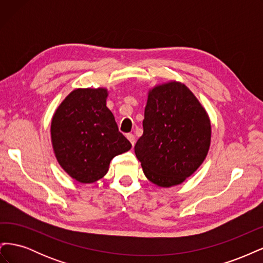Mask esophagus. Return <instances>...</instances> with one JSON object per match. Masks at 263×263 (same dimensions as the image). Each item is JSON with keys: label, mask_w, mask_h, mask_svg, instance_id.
Here are the masks:
<instances>
[{"label": "esophagus", "mask_w": 263, "mask_h": 263, "mask_svg": "<svg viewBox=\"0 0 263 263\" xmlns=\"http://www.w3.org/2000/svg\"><path fill=\"white\" fill-rule=\"evenodd\" d=\"M126 137H127V139H128V140L130 141V144L134 146L135 142H136V137H135L133 134H127Z\"/></svg>", "instance_id": "34e87169"}]
</instances>
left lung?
Listing matches in <instances>:
<instances>
[{"label": "left lung", "mask_w": 263, "mask_h": 263, "mask_svg": "<svg viewBox=\"0 0 263 263\" xmlns=\"http://www.w3.org/2000/svg\"><path fill=\"white\" fill-rule=\"evenodd\" d=\"M142 126L135 154L146 178L158 186L181 184L209 154L210 116L184 83L172 80L151 87Z\"/></svg>", "instance_id": "1"}]
</instances>
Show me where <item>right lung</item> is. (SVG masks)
<instances>
[{
	"mask_svg": "<svg viewBox=\"0 0 263 263\" xmlns=\"http://www.w3.org/2000/svg\"><path fill=\"white\" fill-rule=\"evenodd\" d=\"M105 87L70 92L51 119L52 149L61 168L80 183L105 176L112 159L132 148L106 106Z\"/></svg>",
	"mask_w": 263,
	"mask_h": 263,
	"instance_id": "add662e5",
	"label": "right lung"
}]
</instances>
